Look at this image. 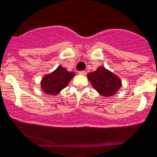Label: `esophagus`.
I'll return each mask as SVG.
<instances>
[{
	"label": "esophagus",
	"mask_w": 157,
	"mask_h": 157,
	"mask_svg": "<svg viewBox=\"0 0 157 157\" xmlns=\"http://www.w3.org/2000/svg\"><path fill=\"white\" fill-rule=\"evenodd\" d=\"M79 75H86V71H79Z\"/></svg>",
	"instance_id": "esophagus-1"
}]
</instances>
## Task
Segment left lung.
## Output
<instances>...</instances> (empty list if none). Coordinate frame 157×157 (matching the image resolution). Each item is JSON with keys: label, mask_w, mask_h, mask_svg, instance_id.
Masks as SVG:
<instances>
[{"label": "left lung", "mask_w": 157, "mask_h": 157, "mask_svg": "<svg viewBox=\"0 0 157 157\" xmlns=\"http://www.w3.org/2000/svg\"><path fill=\"white\" fill-rule=\"evenodd\" d=\"M87 78L98 94L104 97L113 96L122 86L121 78L104 66L87 74Z\"/></svg>", "instance_id": "left-lung-1"}]
</instances>
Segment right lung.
Listing matches in <instances>:
<instances>
[{"label":"right lung","mask_w":157,"mask_h":157,"mask_svg":"<svg viewBox=\"0 0 157 157\" xmlns=\"http://www.w3.org/2000/svg\"><path fill=\"white\" fill-rule=\"evenodd\" d=\"M75 76V73L68 71L62 66L49 74L45 75L41 80V89L45 94L57 95L68 86L69 82Z\"/></svg>","instance_id":"add662e5"}]
</instances>
